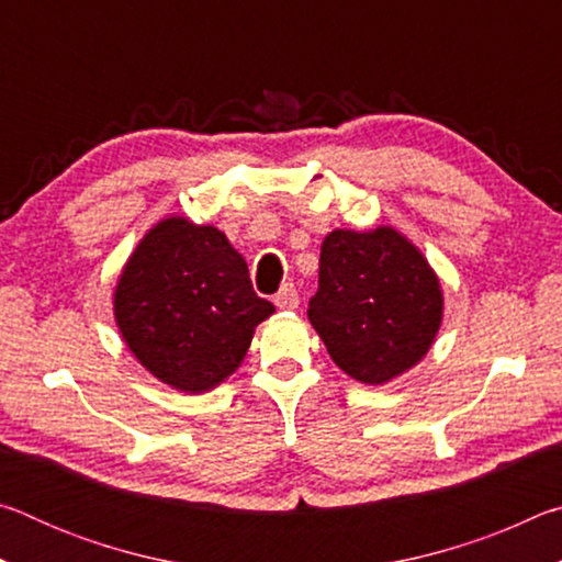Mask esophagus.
Wrapping results in <instances>:
<instances>
[{
  "mask_svg": "<svg viewBox=\"0 0 562 562\" xmlns=\"http://www.w3.org/2000/svg\"><path fill=\"white\" fill-rule=\"evenodd\" d=\"M274 304H278V310H282V312L297 310L300 294H297V290H294V284H284V288L274 294Z\"/></svg>",
  "mask_w": 562,
  "mask_h": 562,
  "instance_id": "1",
  "label": "esophagus"
}]
</instances>
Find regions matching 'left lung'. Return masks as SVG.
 Returning <instances> with one entry per match:
<instances>
[{
	"mask_svg": "<svg viewBox=\"0 0 562 562\" xmlns=\"http://www.w3.org/2000/svg\"><path fill=\"white\" fill-rule=\"evenodd\" d=\"M307 317L341 372L376 386L431 349L443 290L424 252L392 225L331 231L319 252V290Z\"/></svg>",
	"mask_w": 562,
	"mask_h": 562,
	"instance_id": "8db88e82",
	"label": "left lung"
}]
</instances>
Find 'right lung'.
<instances>
[{
    "mask_svg": "<svg viewBox=\"0 0 562 562\" xmlns=\"http://www.w3.org/2000/svg\"><path fill=\"white\" fill-rule=\"evenodd\" d=\"M272 312L225 233L183 215L140 237L113 290V317L133 357L186 394L225 382Z\"/></svg>",
    "mask_w": 562,
    "mask_h": 562,
    "instance_id": "obj_1",
    "label": "right lung"
}]
</instances>
